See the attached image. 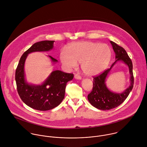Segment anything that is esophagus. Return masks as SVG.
<instances>
[{"label": "esophagus", "instance_id": "1", "mask_svg": "<svg viewBox=\"0 0 147 147\" xmlns=\"http://www.w3.org/2000/svg\"><path fill=\"white\" fill-rule=\"evenodd\" d=\"M74 78H75L76 79H77V80H81V77L80 76L78 75V74H76V75L74 76Z\"/></svg>", "mask_w": 147, "mask_h": 147}]
</instances>
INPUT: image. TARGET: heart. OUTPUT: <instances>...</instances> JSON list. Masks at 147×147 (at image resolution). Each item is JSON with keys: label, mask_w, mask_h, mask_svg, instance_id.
Segmentation results:
<instances>
[{"label": "heart", "mask_w": 147, "mask_h": 147, "mask_svg": "<svg viewBox=\"0 0 147 147\" xmlns=\"http://www.w3.org/2000/svg\"><path fill=\"white\" fill-rule=\"evenodd\" d=\"M111 56V50L107 45L84 41L69 44L66 50H61L59 58L66 69H74L79 62L83 72L93 76L100 74L107 68Z\"/></svg>", "instance_id": "1"}]
</instances>
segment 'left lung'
<instances>
[{
	"label": "left lung",
	"instance_id": "8db88e82",
	"mask_svg": "<svg viewBox=\"0 0 147 147\" xmlns=\"http://www.w3.org/2000/svg\"><path fill=\"white\" fill-rule=\"evenodd\" d=\"M116 54V61L110 69L104 71L102 74L93 78V87L92 91L88 94V99L94 107L103 111L110 110L119 107L127 98L133 89L134 77L133 74V65L132 61L124 48L119 46L113 41H110ZM122 61L129 68L131 84L122 93H115L111 91L105 84L106 78L110 71L115 63Z\"/></svg>",
	"mask_w": 147,
	"mask_h": 147
}]
</instances>
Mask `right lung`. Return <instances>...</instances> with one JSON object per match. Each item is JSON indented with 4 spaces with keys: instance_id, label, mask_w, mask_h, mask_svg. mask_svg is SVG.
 Here are the masks:
<instances>
[{
    "instance_id": "1",
    "label": "right lung",
    "mask_w": 147,
    "mask_h": 147,
    "mask_svg": "<svg viewBox=\"0 0 147 147\" xmlns=\"http://www.w3.org/2000/svg\"><path fill=\"white\" fill-rule=\"evenodd\" d=\"M54 40H43L32 45L22 55L15 71L18 93L23 102L30 108L46 111L58 106L65 97L68 81L73 80V74L54 70L41 85L27 82L24 74V63L28 54L36 51H48L53 49ZM53 63L58 61L49 55Z\"/></svg>"
}]
</instances>
